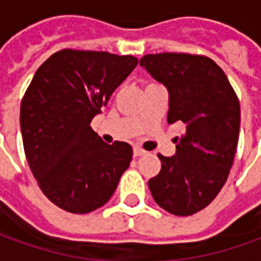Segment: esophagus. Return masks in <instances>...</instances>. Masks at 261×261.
Here are the masks:
<instances>
[{"mask_svg":"<svg viewBox=\"0 0 261 261\" xmlns=\"http://www.w3.org/2000/svg\"><path fill=\"white\" fill-rule=\"evenodd\" d=\"M146 153L143 149H139V148H135L134 149V156L135 158H141V156H143V154Z\"/></svg>","mask_w":261,"mask_h":261,"instance_id":"obj_1","label":"esophagus"}]
</instances>
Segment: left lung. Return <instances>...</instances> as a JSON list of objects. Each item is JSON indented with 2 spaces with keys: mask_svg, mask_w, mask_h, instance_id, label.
Instances as JSON below:
<instances>
[{
  "mask_svg": "<svg viewBox=\"0 0 261 261\" xmlns=\"http://www.w3.org/2000/svg\"><path fill=\"white\" fill-rule=\"evenodd\" d=\"M169 92L168 122L182 120L173 156L159 154V175L149 179L154 202L172 215L190 216L204 209L227 180L240 130V105L222 68L190 54H156L141 59Z\"/></svg>",
  "mask_w": 261,
  "mask_h": 261,
  "instance_id": "1",
  "label": "left lung"
}]
</instances>
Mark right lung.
<instances>
[{"mask_svg":"<svg viewBox=\"0 0 261 261\" xmlns=\"http://www.w3.org/2000/svg\"><path fill=\"white\" fill-rule=\"evenodd\" d=\"M136 65L132 55L62 49L34 75L19 113L25 156L61 209L84 215L103 206L129 168L132 146L100 141L91 122Z\"/></svg>","mask_w":261,"mask_h":261,"instance_id":"add662e5","label":"right lung"}]
</instances>
